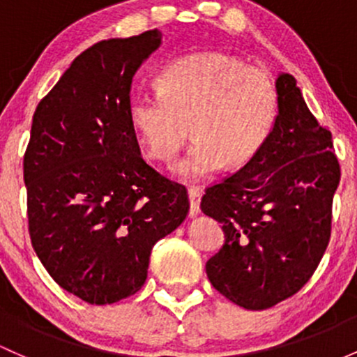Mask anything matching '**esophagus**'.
<instances>
[{
	"instance_id": "esophagus-1",
	"label": "esophagus",
	"mask_w": 357,
	"mask_h": 357,
	"mask_svg": "<svg viewBox=\"0 0 357 357\" xmlns=\"http://www.w3.org/2000/svg\"><path fill=\"white\" fill-rule=\"evenodd\" d=\"M189 202H190V208H189V216L190 218H195L199 213H201V195H202V190L197 189V187H192V189H189Z\"/></svg>"
}]
</instances>
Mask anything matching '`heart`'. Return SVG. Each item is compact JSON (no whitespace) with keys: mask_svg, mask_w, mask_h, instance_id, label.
<instances>
[{"mask_svg":"<svg viewBox=\"0 0 357 357\" xmlns=\"http://www.w3.org/2000/svg\"><path fill=\"white\" fill-rule=\"evenodd\" d=\"M129 117L148 156L172 162L190 134L194 144L175 175L199 180L225 167H243L269 139L278 117V91L266 71L225 52H199L172 61L160 91L139 90Z\"/></svg>","mask_w":357,"mask_h":357,"instance_id":"heart-1","label":"heart"}]
</instances>
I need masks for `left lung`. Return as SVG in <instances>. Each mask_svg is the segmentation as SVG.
Instances as JSON below:
<instances>
[{"instance_id": "left-lung-1", "label": "left lung", "mask_w": 357, "mask_h": 357, "mask_svg": "<svg viewBox=\"0 0 357 357\" xmlns=\"http://www.w3.org/2000/svg\"><path fill=\"white\" fill-rule=\"evenodd\" d=\"M275 91L269 139L201 201L202 213L225 231L206 274L214 289L247 310L271 308L308 282L331 238L340 180L332 134L308 110L294 76L279 73Z\"/></svg>"}]
</instances>
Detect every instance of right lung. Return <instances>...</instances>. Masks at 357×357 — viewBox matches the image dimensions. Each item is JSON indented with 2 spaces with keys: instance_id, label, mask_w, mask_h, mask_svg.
Here are the masks:
<instances>
[{
  "instance_id": "1",
  "label": "right lung",
  "mask_w": 357,
  "mask_h": 357,
  "mask_svg": "<svg viewBox=\"0 0 357 357\" xmlns=\"http://www.w3.org/2000/svg\"><path fill=\"white\" fill-rule=\"evenodd\" d=\"M162 32L100 40L37 105L24 158L32 247L51 278L90 305L137 293L153 245L189 211L185 187L141 156L129 117L136 71Z\"/></svg>"
}]
</instances>
